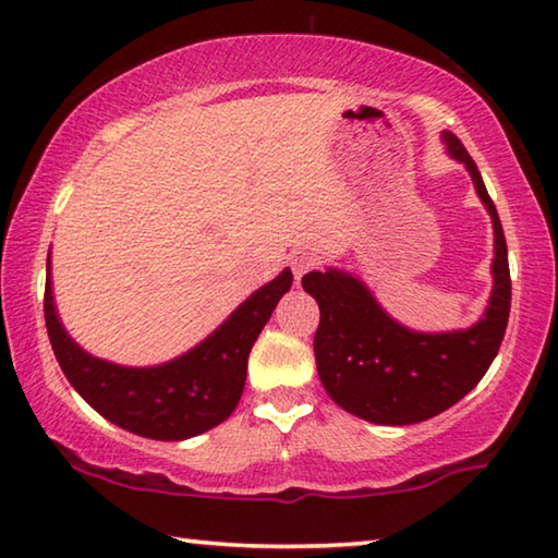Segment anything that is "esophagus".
I'll return each mask as SVG.
<instances>
[{
    "label": "esophagus",
    "instance_id": "obj_1",
    "mask_svg": "<svg viewBox=\"0 0 558 558\" xmlns=\"http://www.w3.org/2000/svg\"><path fill=\"white\" fill-rule=\"evenodd\" d=\"M290 266H292V272H295V278L300 280L305 272L315 270L319 266V258L315 256V253H307V251H295L290 256Z\"/></svg>",
    "mask_w": 558,
    "mask_h": 558
}]
</instances>
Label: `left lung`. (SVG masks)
I'll return each instance as SVG.
<instances>
[{"label": "left lung", "mask_w": 558, "mask_h": 558, "mask_svg": "<svg viewBox=\"0 0 558 558\" xmlns=\"http://www.w3.org/2000/svg\"><path fill=\"white\" fill-rule=\"evenodd\" d=\"M446 153L465 165L480 202L493 219V292L475 325L448 332H418L386 313L362 278L342 268L313 270L302 288L317 300V374L337 405L379 426H411L450 409L475 389L502 344L512 280L507 241L477 165L452 132Z\"/></svg>", "instance_id": "8db88e82"}]
</instances>
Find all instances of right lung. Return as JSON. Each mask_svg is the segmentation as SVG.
I'll return each mask as SVG.
<instances>
[{
	"mask_svg": "<svg viewBox=\"0 0 558 558\" xmlns=\"http://www.w3.org/2000/svg\"><path fill=\"white\" fill-rule=\"evenodd\" d=\"M290 286V268L280 270L199 344L153 366L108 362L75 342L56 310L51 251L46 258L44 315L56 362L90 409L135 436L186 440L216 428L239 405L251 349Z\"/></svg>",
	"mask_w": 558,
	"mask_h": 558,
	"instance_id": "right-lung-1",
	"label": "right lung"
}]
</instances>
